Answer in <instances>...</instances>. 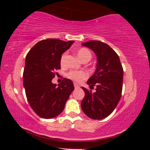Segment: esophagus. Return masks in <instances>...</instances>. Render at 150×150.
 <instances>
[{"label":"esophagus","mask_w":150,"mask_h":150,"mask_svg":"<svg viewBox=\"0 0 150 150\" xmlns=\"http://www.w3.org/2000/svg\"><path fill=\"white\" fill-rule=\"evenodd\" d=\"M74 87H75V89L80 88V86H79L78 85H77V84H75V85H74Z\"/></svg>","instance_id":"34e87169"}]
</instances>
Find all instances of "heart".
Masks as SVG:
<instances>
[{
  "label": "heart",
  "mask_w": 150,
  "mask_h": 150,
  "mask_svg": "<svg viewBox=\"0 0 150 150\" xmlns=\"http://www.w3.org/2000/svg\"><path fill=\"white\" fill-rule=\"evenodd\" d=\"M66 53H64L61 57V64L64 65L65 58H66ZM77 56L79 58V59L82 62H87L90 61L92 58V53L87 49L85 48H82L77 51ZM67 77L70 80L74 81L77 83L80 82L85 80L87 77V74L83 70H71L69 73H67Z\"/></svg>",
  "instance_id": "obj_1"
}]
</instances>
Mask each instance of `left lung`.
Returning a JSON list of instances; mask_svg holds the SVG:
<instances>
[{"mask_svg":"<svg viewBox=\"0 0 150 150\" xmlns=\"http://www.w3.org/2000/svg\"><path fill=\"white\" fill-rule=\"evenodd\" d=\"M82 45L94 51L97 56V69L87 83L94 93L85 87V97L81 108L89 118L101 120L113 112L119 102L123 88V69L119 56L108 44L99 41H89Z\"/></svg>","mask_w":150,"mask_h":150,"instance_id":"1","label":"left lung"}]
</instances>
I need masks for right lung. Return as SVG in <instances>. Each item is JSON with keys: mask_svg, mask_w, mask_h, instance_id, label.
I'll list each match as a JSON object with an SVG mask.
<instances>
[{"mask_svg": "<svg viewBox=\"0 0 150 150\" xmlns=\"http://www.w3.org/2000/svg\"><path fill=\"white\" fill-rule=\"evenodd\" d=\"M74 43L48 39L40 41L27 53L23 73V85L27 101L41 118H53L63 111L74 90L73 82L63 78L57 86L52 83L54 70L61 69V57Z\"/></svg>", "mask_w": 150, "mask_h": 150, "instance_id": "obj_1", "label": "right lung"}]
</instances>
